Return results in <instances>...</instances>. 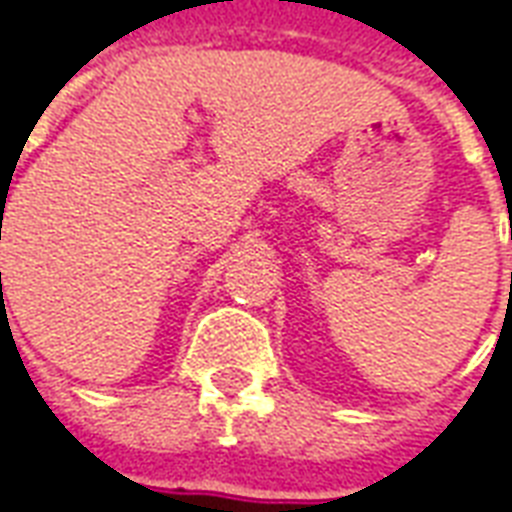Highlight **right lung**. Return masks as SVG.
Wrapping results in <instances>:
<instances>
[{
    "label": "right lung",
    "mask_w": 512,
    "mask_h": 512,
    "mask_svg": "<svg viewBox=\"0 0 512 512\" xmlns=\"http://www.w3.org/2000/svg\"><path fill=\"white\" fill-rule=\"evenodd\" d=\"M0 277H2V274H0Z\"/></svg>",
    "instance_id": "right-lung-1"
}]
</instances>
